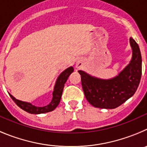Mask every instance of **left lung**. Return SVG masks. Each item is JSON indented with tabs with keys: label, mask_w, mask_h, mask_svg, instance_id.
<instances>
[{
	"label": "left lung",
	"mask_w": 147,
	"mask_h": 147,
	"mask_svg": "<svg viewBox=\"0 0 147 147\" xmlns=\"http://www.w3.org/2000/svg\"><path fill=\"white\" fill-rule=\"evenodd\" d=\"M129 42L133 50L132 60L118 76L102 80L78 71L86 98L94 107L113 109L126 102L136 92L142 73V60L138 44L133 38L129 39Z\"/></svg>",
	"instance_id": "obj_1"
}]
</instances>
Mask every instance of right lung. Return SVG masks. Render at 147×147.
Listing matches in <instances>:
<instances>
[{
	"mask_svg": "<svg viewBox=\"0 0 147 147\" xmlns=\"http://www.w3.org/2000/svg\"><path fill=\"white\" fill-rule=\"evenodd\" d=\"M73 67H70L61 73V75H59L57 80H56L55 87H54L52 100L46 106L36 107L35 105H33L31 103L26 102H22L20 101V100H17V99L14 98L12 95H10L11 98L14 100V102L17 104L18 106H19L21 109L24 110L25 111L28 112L29 113L39 114V113H44L52 111L59 105V102H60L62 92H63V89H64V84H65L66 81L68 79L69 75L73 72Z\"/></svg>",
	"mask_w": 147,
	"mask_h": 147,
	"instance_id": "obj_1",
	"label": "right lung"
}]
</instances>
